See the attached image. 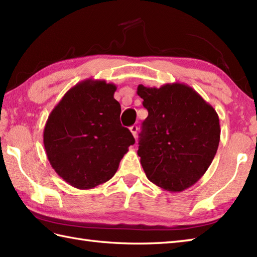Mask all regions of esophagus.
Listing matches in <instances>:
<instances>
[{"label":"esophagus","mask_w":257,"mask_h":257,"mask_svg":"<svg viewBox=\"0 0 257 257\" xmlns=\"http://www.w3.org/2000/svg\"><path fill=\"white\" fill-rule=\"evenodd\" d=\"M130 132H132V134H133L135 138H137V132H138L137 125H133V127H130Z\"/></svg>","instance_id":"1"}]
</instances>
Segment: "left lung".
Masks as SVG:
<instances>
[{
    "mask_svg": "<svg viewBox=\"0 0 257 257\" xmlns=\"http://www.w3.org/2000/svg\"><path fill=\"white\" fill-rule=\"evenodd\" d=\"M148 117L143 122L138 156L152 183L181 192L198 182L214 159L220 143L219 116L192 87L139 85Z\"/></svg>",
    "mask_w": 257,
    "mask_h": 257,
    "instance_id": "left-lung-1",
    "label": "left lung"
}]
</instances>
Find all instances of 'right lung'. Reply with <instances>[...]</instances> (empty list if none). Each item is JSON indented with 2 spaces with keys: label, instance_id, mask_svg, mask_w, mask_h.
<instances>
[{
  "label": "right lung",
  "instance_id": "obj_1",
  "mask_svg": "<svg viewBox=\"0 0 257 257\" xmlns=\"http://www.w3.org/2000/svg\"><path fill=\"white\" fill-rule=\"evenodd\" d=\"M117 87L86 79L72 87L54 107L43 143L52 168L72 187L94 189L117 172L135 138L120 123Z\"/></svg>",
  "mask_w": 257,
  "mask_h": 257
}]
</instances>
